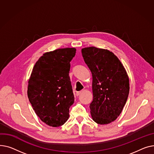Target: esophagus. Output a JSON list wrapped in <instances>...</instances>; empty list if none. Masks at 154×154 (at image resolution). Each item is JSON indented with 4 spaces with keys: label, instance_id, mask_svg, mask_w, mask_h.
I'll return each mask as SVG.
<instances>
[{
    "label": "esophagus",
    "instance_id": "obj_1",
    "mask_svg": "<svg viewBox=\"0 0 154 154\" xmlns=\"http://www.w3.org/2000/svg\"><path fill=\"white\" fill-rule=\"evenodd\" d=\"M83 92V91L82 90V91H78V92H76V96H79L81 93H82Z\"/></svg>",
    "mask_w": 154,
    "mask_h": 154
}]
</instances>
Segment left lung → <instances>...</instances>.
I'll return each mask as SVG.
<instances>
[{
  "mask_svg": "<svg viewBox=\"0 0 154 154\" xmlns=\"http://www.w3.org/2000/svg\"><path fill=\"white\" fill-rule=\"evenodd\" d=\"M93 76V99L90 104L94 122L107 124L121 113L129 93V79L124 67L114 54L94 47L81 50Z\"/></svg>",
  "mask_w": 154,
  "mask_h": 154,
  "instance_id": "left-lung-1",
  "label": "left lung"
}]
</instances>
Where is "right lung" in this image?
<instances>
[{
	"instance_id": "1",
	"label": "right lung",
	"mask_w": 154,
	"mask_h": 154,
	"mask_svg": "<svg viewBox=\"0 0 154 154\" xmlns=\"http://www.w3.org/2000/svg\"><path fill=\"white\" fill-rule=\"evenodd\" d=\"M76 48H60L44 53L36 62L29 80L27 94L40 119L59 127L69 118L75 97L69 76Z\"/></svg>"
}]
</instances>
